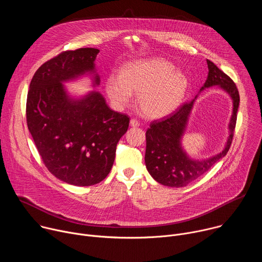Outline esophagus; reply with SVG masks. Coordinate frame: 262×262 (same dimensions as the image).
<instances>
[{"instance_id":"esophagus-1","label":"esophagus","mask_w":262,"mask_h":262,"mask_svg":"<svg viewBox=\"0 0 262 262\" xmlns=\"http://www.w3.org/2000/svg\"><path fill=\"white\" fill-rule=\"evenodd\" d=\"M129 123H130V126H133V127H137L140 125V122L137 119H130Z\"/></svg>"}]
</instances>
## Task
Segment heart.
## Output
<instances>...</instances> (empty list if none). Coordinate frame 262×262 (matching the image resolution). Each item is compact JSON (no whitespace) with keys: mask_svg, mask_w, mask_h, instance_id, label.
I'll return each instance as SVG.
<instances>
[{"mask_svg":"<svg viewBox=\"0 0 262 262\" xmlns=\"http://www.w3.org/2000/svg\"><path fill=\"white\" fill-rule=\"evenodd\" d=\"M189 89V79L164 59H147L123 65L118 74H111L105 90L116 105L130 102L133 92L139 94L142 113L149 118H162L174 112Z\"/></svg>","mask_w":262,"mask_h":262,"instance_id":"1","label":"heart"}]
</instances>
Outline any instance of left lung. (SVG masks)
Returning a JSON list of instances; mask_svg holds the SVG:
<instances>
[{"label":"left lung","mask_w":262,"mask_h":262,"mask_svg":"<svg viewBox=\"0 0 262 262\" xmlns=\"http://www.w3.org/2000/svg\"><path fill=\"white\" fill-rule=\"evenodd\" d=\"M208 76L201 88L219 86L232 98L233 112L229 122V136L223 150L203 161H196L188 157L181 147V137L193 108L195 99L185 102L170 115L155 120L146 132V168L155 180L171 188H182L205 174L217 161L225 157L232 143L239 105V94L234 82L207 60ZM197 98V96L195 97Z\"/></svg>","instance_id":"left-lung-1"}]
</instances>
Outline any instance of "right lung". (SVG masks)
Returning a JSON list of instances; mask_svg holds the SVG:
<instances>
[{"mask_svg": "<svg viewBox=\"0 0 262 262\" xmlns=\"http://www.w3.org/2000/svg\"><path fill=\"white\" fill-rule=\"evenodd\" d=\"M98 53L84 48L47 61L36 70L27 97L28 128L43 164L60 180L78 186L107 176L129 124V117L111 110L99 92L71 98L62 84L95 72ZM93 83L99 85L97 74Z\"/></svg>", "mask_w": 262, "mask_h": 262, "instance_id": "1", "label": "right lung"}]
</instances>
